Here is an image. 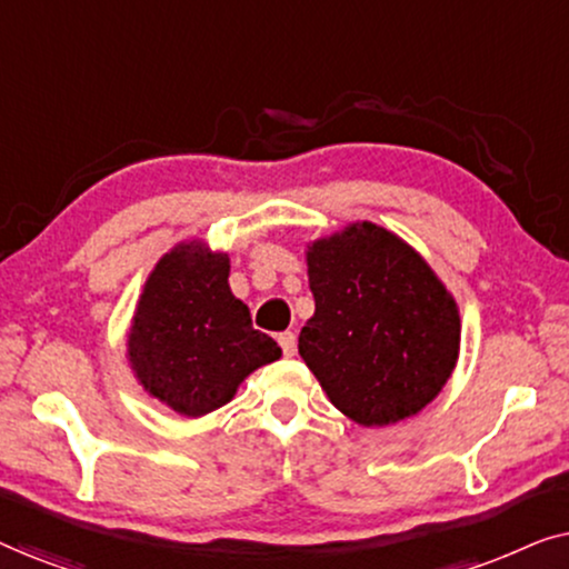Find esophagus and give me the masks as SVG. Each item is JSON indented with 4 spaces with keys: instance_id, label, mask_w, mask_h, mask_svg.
<instances>
[{
    "instance_id": "obj_1",
    "label": "esophagus",
    "mask_w": 569,
    "mask_h": 569,
    "mask_svg": "<svg viewBox=\"0 0 569 569\" xmlns=\"http://www.w3.org/2000/svg\"><path fill=\"white\" fill-rule=\"evenodd\" d=\"M279 347H282V352H284L287 357H292L295 349H298V339H295V333H292V331L279 333Z\"/></svg>"
}]
</instances>
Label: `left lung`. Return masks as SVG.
I'll use <instances>...</instances> for the list:
<instances>
[{
  "label": "left lung",
  "instance_id": "left-lung-1",
  "mask_svg": "<svg viewBox=\"0 0 569 569\" xmlns=\"http://www.w3.org/2000/svg\"><path fill=\"white\" fill-rule=\"evenodd\" d=\"M306 263L316 313L298 349L329 401L362 427L419 415L461 349L448 287L407 240L368 220L310 240Z\"/></svg>",
  "mask_w": 569,
  "mask_h": 569
}]
</instances>
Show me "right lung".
<instances>
[{
	"mask_svg": "<svg viewBox=\"0 0 569 569\" xmlns=\"http://www.w3.org/2000/svg\"><path fill=\"white\" fill-rule=\"evenodd\" d=\"M230 256L207 240H181L160 256L127 331L137 383L181 417L224 407L253 370L282 357L251 326V310L230 290Z\"/></svg>",
	"mask_w": 569,
	"mask_h": 569,
	"instance_id": "1",
	"label": "right lung"
}]
</instances>
